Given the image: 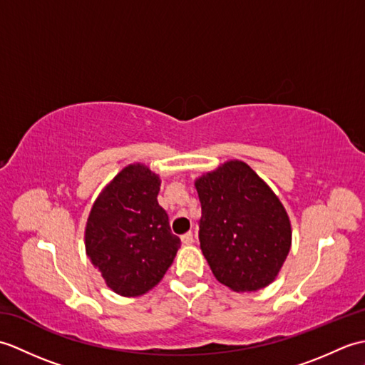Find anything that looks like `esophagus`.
Returning <instances> with one entry per match:
<instances>
[{
    "label": "esophagus",
    "mask_w": 365,
    "mask_h": 365,
    "mask_svg": "<svg viewBox=\"0 0 365 365\" xmlns=\"http://www.w3.org/2000/svg\"><path fill=\"white\" fill-rule=\"evenodd\" d=\"M192 242H195V238H192L191 232H187V234L182 235V243H183V245H191Z\"/></svg>",
    "instance_id": "1"
}]
</instances>
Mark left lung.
Listing matches in <instances>:
<instances>
[{
    "label": "left lung",
    "instance_id": "obj_1",
    "mask_svg": "<svg viewBox=\"0 0 365 365\" xmlns=\"http://www.w3.org/2000/svg\"><path fill=\"white\" fill-rule=\"evenodd\" d=\"M199 242L212 273L234 292L274 281L289 255L292 226L281 200L240 160L196 178Z\"/></svg>",
    "mask_w": 365,
    "mask_h": 365
}]
</instances>
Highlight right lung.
Returning a JSON list of instances; mask_svg holds the SVG:
<instances>
[{
  "mask_svg": "<svg viewBox=\"0 0 365 365\" xmlns=\"http://www.w3.org/2000/svg\"><path fill=\"white\" fill-rule=\"evenodd\" d=\"M160 185V177L145 165H128L91 208L84 230L86 254L106 285L122 297L153 289L180 247L157 200Z\"/></svg>",
  "mask_w": 365,
  "mask_h": 365,
  "instance_id": "add662e5",
  "label": "right lung"
}]
</instances>
